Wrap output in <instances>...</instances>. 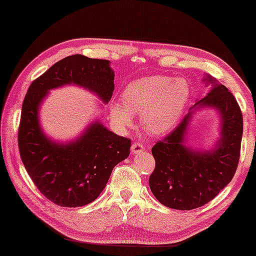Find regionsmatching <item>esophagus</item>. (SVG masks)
<instances>
[{
	"instance_id": "1",
	"label": "esophagus",
	"mask_w": 256,
	"mask_h": 256,
	"mask_svg": "<svg viewBox=\"0 0 256 256\" xmlns=\"http://www.w3.org/2000/svg\"><path fill=\"white\" fill-rule=\"evenodd\" d=\"M144 150H145L144 146L142 145L140 143H134V144L132 145V153L134 154V156H136V154L143 153Z\"/></svg>"
}]
</instances>
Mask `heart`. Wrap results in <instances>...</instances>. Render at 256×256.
<instances>
[{
  "label": "heart",
  "instance_id": "obj_1",
  "mask_svg": "<svg viewBox=\"0 0 256 256\" xmlns=\"http://www.w3.org/2000/svg\"><path fill=\"white\" fill-rule=\"evenodd\" d=\"M190 98V87L182 78L150 76L129 82L121 100L110 103V116L120 130L134 124V114H140V124L154 136H162L176 127Z\"/></svg>",
  "mask_w": 256,
  "mask_h": 256
}]
</instances>
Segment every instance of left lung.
Listing matches in <instances>:
<instances>
[{"mask_svg":"<svg viewBox=\"0 0 256 256\" xmlns=\"http://www.w3.org/2000/svg\"><path fill=\"white\" fill-rule=\"evenodd\" d=\"M212 87L196 100L174 130L153 146L156 169L150 188L164 206L192 210L212 200L232 182L240 156L242 116L237 100L228 88L210 74L203 79ZM203 108L217 111L220 137L208 150L188 146V129L194 112Z\"/></svg>","mask_w":256,"mask_h":256,"instance_id":"1","label":"left lung"}]
</instances>
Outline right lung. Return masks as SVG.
I'll list each match as a JSON object with an SVG mask.
<instances>
[{"label":"right lung","instance_id":"1","mask_svg":"<svg viewBox=\"0 0 256 256\" xmlns=\"http://www.w3.org/2000/svg\"><path fill=\"white\" fill-rule=\"evenodd\" d=\"M74 85L108 103L114 90L110 61L82 54L66 56L53 64L29 86L24 100L18 144L29 177L54 204L64 208L93 202L106 188L111 172L130 154L132 142L118 136L100 119L72 140L58 142L44 132L40 110L50 90Z\"/></svg>","mask_w":256,"mask_h":256}]
</instances>
